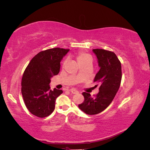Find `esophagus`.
<instances>
[{
  "label": "esophagus",
  "mask_w": 150,
  "mask_h": 150,
  "mask_svg": "<svg viewBox=\"0 0 150 150\" xmlns=\"http://www.w3.org/2000/svg\"><path fill=\"white\" fill-rule=\"evenodd\" d=\"M71 92L72 94H78V93H79L78 91H77V90L74 89H71Z\"/></svg>",
  "instance_id": "34e87169"
}]
</instances>
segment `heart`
Here are the masks:
<instances>
[{"mask_svg":"<svg viewBox=\"0 0 150 150\" xmlns=\"http://www.w3.org/2000/svg\"><path fill=\"white\" fill-rule=\"evenodd\" d=\"M76 59L78 61L79 64L82 66L86 64H91L92 63V57L89 54L84 53L83 52H79L78 53L76 56ZM66 62V60H65L63 62V64H64Z\"/></svg>","mask_w":150,"mask_h":150,"instance_id":"b5f03b06","label":"heart"}]
</instances>
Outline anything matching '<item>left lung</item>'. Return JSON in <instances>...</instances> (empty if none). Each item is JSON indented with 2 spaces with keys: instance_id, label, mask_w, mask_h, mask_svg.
I'll return each instance as SVG.
<instances>
[{
  "instance_id": "obj_1",
  "label": "left lung",
  "mask_w": 150,
  "mask_h": 150,
  "mask_svg": "<svg viewBox=\"0 0 150 150\" xmlns=\"http://www.w3.org/2000/svg\"><path fill=\"white\" fill-rule=\"evenodd\" d=\"M98 59L100 69L96 74L94 83L99 93L93 98L89 93L84 92V100L78 105L79 108L89 115L100 113L110 105L118 91L121 84V64L116 54L103 49H93Z\"/></svg>"
}]
</instances>
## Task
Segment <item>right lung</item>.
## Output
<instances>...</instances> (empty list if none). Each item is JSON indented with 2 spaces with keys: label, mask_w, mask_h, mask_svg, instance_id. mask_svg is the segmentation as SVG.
I'll use <instances>...</instances> for the list:
<instances>
[{
  "label": "right lung",
  "mask_w": 150,
  "mask_h": 150,
  "mask_svg": "<svg viewBox=\"0 0 150 150\" xmlns=\"http://www.w3.org/2000/svg\"><path fill=\"white\" fill-rule=\"evenodd\" d=\"M69 49L59 47L39 52L32 59L22 76L21 92L26 108L39 117L49 116L54 110L56 98L62 91L51 90L49 84L60 71L61 61Z\"/></svg>",
  "instance_id": "obj_1"
}]
</instances>
